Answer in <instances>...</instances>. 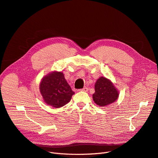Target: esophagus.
Instances as JSON below:
<instances>
[{"label": "esophagus", "mask_w": 158, "mask_h": 158, "mask_svg": "<svg viewBox=\"0 0 158 158\" xmlns=\"http://www.w3.org/2000/svg\"><path fill=\"white\" fill-rule=\"evenodd\" d=\"M88 90V88H87V87H84L83 88H82V89H80L79 90V91H83V92H87Z\"/></svg>", "instance_id": "34e87169"}]
</instances>
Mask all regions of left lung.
<instances>
[{
	"label": "left lung",
	"mask_w": 158,
	"mask_h": 158,
	"mask_svg": "<svg viewBox=\"0 0 158 158\" xmlns=\"http://www.w3.org/2000/svg\"><path fill=\"white\" fill-rule=\"evenodd\" d=\"M93 99L99 106H105L115 102L119 97V92L111 81L101 77L95 84Z\"/></svg>",
	"instance_id": "8db88e82"
}]
</instances>
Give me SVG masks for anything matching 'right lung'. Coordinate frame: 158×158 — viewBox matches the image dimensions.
Wrapping results in <instances>:
<instances>
[{"instance_id":"1","label":"right lung","mask_w":158,"mask_h":158,"mask_svg":"<svg viewBox=\"0 0 158 158\" xmlns=\"http://www.w3.org/2000/svg\"><path fill=\"white\" fill-rule=\"evenodd\" d=\"M39 89L44 101L53 108L66 105L75 94L60 72H53L45 75L41 80Z\"/></svg>"}]
</instances>
